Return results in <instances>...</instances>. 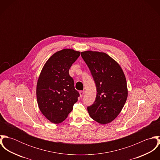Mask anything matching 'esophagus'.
<instances>
[{"mask_svg":"<svg viewBox=\"0 0 160 160\" xmlns=\"http://www.w3.org/2000/svg\"><path fill=\"white\" fill-rule=\"evenodd\" d=\"M84 94V91H81L79 92V95H80V97H82Z\"/></svg>","mask_w":160,"mask_h":160,"instance_id":"esophagus-1","label":"esophagus"}]
</instances>
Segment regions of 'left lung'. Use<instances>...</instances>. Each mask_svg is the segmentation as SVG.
<instances>
[{
    "label": "left lung",
    "instance_id": "left-lung-1",
    "mask_svg": "<svg viewBox=\"0 0 160 160\" xmlns=\"http://www.w3.org/2000/svg\"><path fill=\"white\" fill-rule=\"evenodd\" d=\"M81 57L88 66L97 88L94 103L88 107L92 118L102 124L113 121L128 98L127 82L120 65L104 52L88 50Z\"/></svg>",
    "mask_w": 160,
    "mask_h": 160
}]
</instances>
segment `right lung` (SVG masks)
<instances>
[{"mask_svg":"<svg viewBox=\"0 0 160 160\" xmlns=\"http://www.w3.org/2000/svg\"><path fill=\"white\" fill-rule=\"evenodd\" d=\"M80 53L70 48L57 52L48 59L40 73L36 87L38 104L41 113L52 123L59 124L66 119L79 97L69 69Z\"/></svg>","mask_w":160,"mask_h":160,"instance_id":"add662e5","label":"right lung"}]
</instances>
